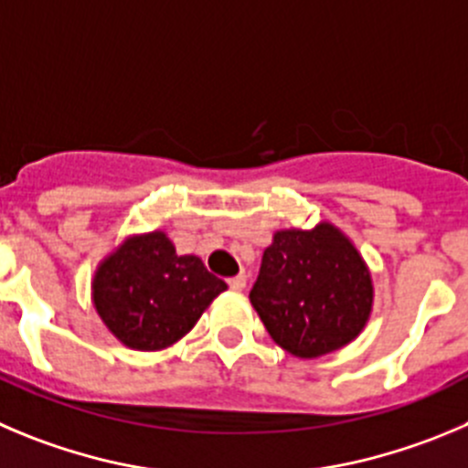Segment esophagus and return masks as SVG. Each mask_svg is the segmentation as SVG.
Masks as SVG:
<instances>
[{
	"mask_svg": "<svg viewBox=\"0 0 468 468\" xmlns=\"http://www.w3.org/2000/svg\"><path fill=\"white\" fill-rule=\"evenodd\" d=\"M229 286H230V291H242V288L247 286V277H244V274H238V277H230L229 279Z\"/></svg>",
	"mask_w": 468,
	"mask_h": 468,
	"instance_id": "1",
	"label": "esophagus"
}]
</instances>
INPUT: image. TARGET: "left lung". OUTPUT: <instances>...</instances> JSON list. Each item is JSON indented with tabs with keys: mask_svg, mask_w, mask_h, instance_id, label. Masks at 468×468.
I'll return each instance as SVG.
<instances>
[{
	"mask_svg": "<svg viewBox=\"0 0 468 468\" xmlns=\"http://www.w3.org/2000/svg\"><path fill=\"white\" fill-rule=\"evenodd\" d=\"M249 300L274 344L295 357L339 351L372 316V272L330 221L277 230Z\"/></svg>",
	"mask_w": 468,
	"mask_h": 468,
	"instance_id": "1",
	"label": "left lung"
}]
</instances>
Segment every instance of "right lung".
Wrapping results in <instances>:
<instances>
[{"mask_svg":"<svg viewBox=\"0 0 468 468\" xmlns=\"http://www.w3.org/2000/svg\"><path fill=\"white\" fill-rule=\"evenodd\" d=\"M226 282L198 256H177L164 230L131 235L91 279V303L103 325L133 351H161L198 323Z\"/></svg>","mask_w":468,"mask_h":468,"instance_id":"add662e5","label":"right lung"}]
</instances>
